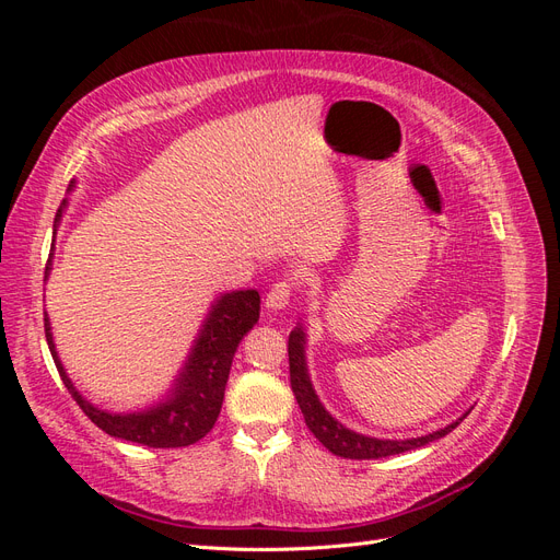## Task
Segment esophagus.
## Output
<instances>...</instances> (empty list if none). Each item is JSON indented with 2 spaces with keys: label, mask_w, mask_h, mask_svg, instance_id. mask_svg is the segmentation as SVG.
I'll use <instances>...</instances> for the list:
<instances>
[{
  "label": "esophagus",
  "mask_w": 560,
  "mask_h": 560,
  "mask_svg": "<svg viewBox=\"0 0 560 560\" xmlns=\"http://www.w3.org/2000/svg\"><path fill=\"white\" fill-rule=\"evenodd\" d=\"M290 301H292V287L287 282H278V284H273V290L266 294V308L284 311L287 306H290Z\"/></svg>",
  "instance_id": "esophagus-1"
}]
</instances>
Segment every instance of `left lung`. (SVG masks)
<instances>
[{
  "instance_id": "left-lung-1",
  "label": "left lung",
  "mask_w": 560,
  "mask_h": 560,
  "mask_svg": "<svg viewBox=\"0 0 560 560\" xmlns=\"http://www.w3.org/2000/svg\"><path fill=\"white\" fill-rule=\"evenodd\" d=\"M306 343H308L306 327L299 322V325L290 331V343H287V352H290V381H292L294 397L299 401V409L303 418H306L308 430L315 434L317 442L325 448H329L334 455L350 457V460H374V457H387L404 451H413L446 436L448 432H453L457 425H460V420L469 413V411L463 413L460 418L453 420L451 425L442 430H434L430 434L411 436V439H378V436L354 432L346 428L343 422H338L325 409V404L319 401L308 374Z\"/></svg>"
}]
</instances>
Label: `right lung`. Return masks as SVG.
Wrapping results in <instances>:
<instances>
[{
    "label": "right lung",
    "instance_id": "1",
    "mask_svg": "<svg viewBox=\"0 0 560 560\" xmlns=\"http://www.w3.org/2000/svg\"><path fill=\"white\" fill-rule=\"evenodd\" d=\"M77 182L67 186V194L74 191ZM67 210V198L60 202L54 222V241L62 214ZM54 268V249L48 254V264L44 270V280H48ZM261 296L257 290H233L219 294L202 319V325L194 338V346L175 376L173 385L161 401L147 406L142 411L114 413L91 404L83 397L58 358L54 331H50L48 315H44V331L48 350L60 371L65 387L70 389L74 401L81 406L95 425L109 436L126 439V442L142 444L149 448H182L191 446L198 439L206 436L219 418L224 401V389L229 381V371L233 354L238 350L243 336L259 322Z\"/></svg>",
    "mask_w": 560,
    "mask_h": 560
}]
</instances>
